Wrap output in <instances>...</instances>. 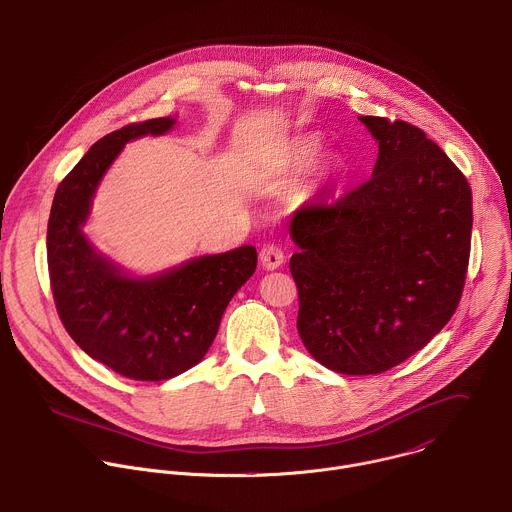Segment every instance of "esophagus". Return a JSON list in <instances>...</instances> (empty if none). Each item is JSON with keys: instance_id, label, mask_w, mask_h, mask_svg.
Listing matches in <instances>:
<instances>
[{"instance_id": "34e87169", "label": "esophagus", "mask_w": 512, "mask_h": 512, "mask_svg": "<svg viewBox=\"0 0 512 512\" xmlns=\"http://www.w3.org/2000/svg\"><path fill=\"white\" fill-rule=\"evenodd\" d=\"M259 259H261L263 269L273 271V269H279V267L283 265L285 253H283V249H281L279 245L267 243V245H263V249H261V253H259Z\"/></svg>"}]
</instances>
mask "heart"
<instances>
[{
	"label": "heart",
	"mask_w": 512,
	"mask_h": 512,
	"mask_svg": "<svg viewBox=\"0 0 512 512\" xmlns=\"http://www.w3.org/2000/svg\"><path fill=\"white\" fill-rule=\"evenodd\" d=\"M321 153V141L313 135H301L291 141L289 145V163L293 167H307L311 165ZM337 167L327 165V175H335Z\"/></svg>",
	"instance_id": "obj_1"
}]
</instances>
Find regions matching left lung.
<instances>
[{
    "label": "left lung",
    "mask_w": 512,
    "mask_h": 512,
    "mask_svg": "<svg viewBox=\"0 0 512 512\" xmlns=\"http://www.w3.org/2000/svg\"><path fill=\"white\" fill-rule=\"evenodd\" d=\"M379 143L373 175L291 219L297 331L343 375H379L421 351L455 315L469 267L467 177L407 121L359 117Z\"/></svg>",
    "instance_id": "1"
}]
</instances>
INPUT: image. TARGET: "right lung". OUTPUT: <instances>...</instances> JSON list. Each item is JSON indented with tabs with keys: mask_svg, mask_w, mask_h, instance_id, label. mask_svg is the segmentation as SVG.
Returning <instances> with one entry per match:
<instances>
[{
	"mask_svg": "<svg viewBox=\"0 0 512 512\" xmlns=\"http://www.w3.org/2000/svg\"><path fill=\"white\" fill-rule=\"evenodd\" d=\"M173 125V117H157L101 137L59 183L47 223L49 283L65 331L91 359L133 381H165L197 365L257 267L255 247L243 245L135 279L83 235L95 189L123 145Z\"/></svg>",
	"mask_w": 512,
	"mask_h": 512,
	"instance_id": "right-lung-1",
	"label": "right lung"
}]
</instances>
